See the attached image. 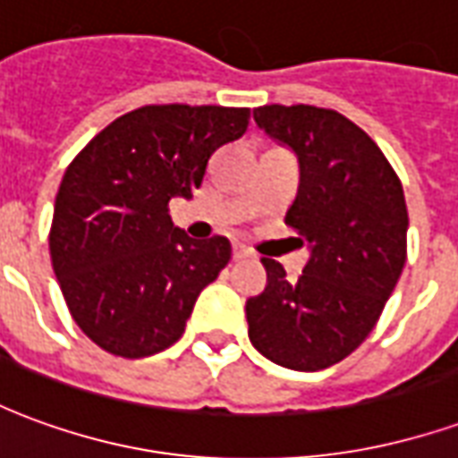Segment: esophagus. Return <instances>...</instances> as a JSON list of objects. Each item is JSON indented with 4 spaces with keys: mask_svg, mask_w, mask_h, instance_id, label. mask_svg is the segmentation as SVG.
<instances>
[{
    "mask_svg": "<svg viewBox=\"0 0 458 458\" xmlns=\"http://www.w3.org/2000/svg\"><path fill=\"white\" fill-rule=\"evenodd\" d=\"M250 255H252V252H250L245 245H238V242L233 245V258L235 259H245V258H250Z\"/></svg>",
    "mask_w": 458,
    "mask_h": 458,
    "instance_id": "1",
    "label": "esophagus"
}]
</instances>
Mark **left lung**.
<instances>
[{
	"instance_id": "obj_1",
	"label": "left lung",
	"mask_w": 458,
	"mask_h": 458,
	"mask_svg": "<svg viewBox=\"0 0 458 458\" xmlns=\"http://www.w3.org/2000/svg\"><path fill=\"white\" fill-rule=\"evenodd\" d=\"M299 164L287 225L309 245L307 267L289 282L262 258L267 287L245 304L248 336L289 370H324L363 344L403 275L407 206L383 151L336 110L265 105L252 113Z\"/></svg>"
}]
</instances>
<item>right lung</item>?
I'll return each instance as SVG.
<instances>
[{
	"instance_id": "obj_1",
	"label": "right lung",
	"mask_w": 458,
	"mask_h": 458,
	"mask_svg": "<svg viewBox=\"0 0 458 458\" xmlns=\"http://www.w3.org/2000/svg\"><path fill=\"white\" fill-rule=\"evenodd\" d=\"M248 122V107L147 105L110 122L65 169L51 262L75 324L107 353L144 358L176 344L228 265V238H189L169 200L193 199L213 151Z\"/></svg>"
}]
</instances>
